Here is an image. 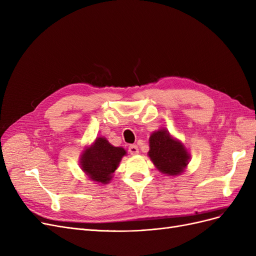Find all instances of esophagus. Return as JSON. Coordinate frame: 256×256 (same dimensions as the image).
<instances>
[{"label": "esophagus", "mask_w": 256, "mask_h": 256, "mask_svg": "<svg viewBox=\"0 0 256 256\" xmlns=\"http://www.w3.org/2000/svg\"><path fill=\"white\" fill-rule=\"evenodd\" d=\"M128 150H129V152H130L131 154H138V148L136 145H130V146L128 147Z\"/></svg>", "instance_id": "esophagus-1"}]
</instances>
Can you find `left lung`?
Listing matches in <instances>:
<instances>
[{
  "label": "left lung",
  "instance_id": "1",
  "mask_svg": "<svg viewBox=\"0 0 256 256\" xmlns=\"http://www.w3.org/2000/svg\"><path fill=\"white\" fill-rule=\"evenodd\" d=\"M150 147L148 156L162 173L177 175L188 164V152L166 130H159L150 136Z\"/></svg>",
  "mask_w": 256,
  "mask_h": 256
}]
</instances>
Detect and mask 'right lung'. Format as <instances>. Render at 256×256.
Listing matches in <instances>:
<instances>
[{
    "label": "right lung",
    "instance_id": "obj_1",
    "mask_svg": "<svg viewBox=\"0 0 256 256\" xmlns=\"http://www.w3.org/2000/svg\"><path fill=\"white\" fill-rule=\"evenodd\" d=\"M124 154L126 152L122 147H115L104 138H98L83 152L81 166L92 180L104 184L110 182Z\"/></svg>",
    "mask_w": 256,
    "mask_h": 256
}]
</instances>
